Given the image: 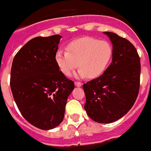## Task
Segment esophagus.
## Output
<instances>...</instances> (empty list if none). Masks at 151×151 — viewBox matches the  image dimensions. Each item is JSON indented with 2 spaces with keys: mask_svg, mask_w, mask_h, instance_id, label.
<instances>
[{
  "mask_svg": "<svg viewBox=\"0 0 151 151\" xmlns=\"http://www.w3.org/2000/svg\"><path fill=\"white\" fill-rule=\"evenodd\" d=\"M82 83L79 82H75V86H77V87H81L82 86Z\"/></svg>",
  "mask_w": 151,
  "mask_h": 151,
  "instance_id": "esophagus-1",
  "label": "esophagus"
}]
</instances>
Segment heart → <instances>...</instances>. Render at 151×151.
Instances as JSON below:
<instances>
[{
	"label": "heart",
	"mask_w": 151,
	"mask_h": 151,
	"mask_svg": "<svg viewBox=\"0 0 151 151\" xmlns=\"http://www.w3.org/2000/svg\"><path fill=\"white\" fill-rule=\"evenodd\" d=\"M113 50L108 41L92 37H82L69 42L66 51L58 50L55 61L62 73L69 76L77 66V78L100 76L109 65Z\"/></svg>",
	"instance_id": "heart-1"
}]
</instances>
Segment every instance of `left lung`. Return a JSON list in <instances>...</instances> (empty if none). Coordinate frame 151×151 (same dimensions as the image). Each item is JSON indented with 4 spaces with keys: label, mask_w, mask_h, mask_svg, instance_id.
I'll use <instances>...</instances> for the list:
<instances>
[{
    "label": "left lung",
    "mask_w": 151,
    "mask_h": 151,
    "mask_svg": "<svg viewBox=\"0 0 151 151\" xmlns=\"http://www.w3.org/2000/svg\"><path fill=\"white\" fill-rule=\"evenodd\" d=\"M112 43V61L101 76L83 85L84 109L91 119L109 124L125 115L134 104L140 87V63L130 41L104 32Z\"/></svg>",
    "instance_id": "1"
}]
</instances>
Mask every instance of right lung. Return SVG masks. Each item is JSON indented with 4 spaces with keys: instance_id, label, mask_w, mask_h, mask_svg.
<instances>
[{
    "instance_id": "obj_1",
    "label": "right lung",
    "mask_w": 151,
    "mask_h": 151,
    "mask_svg": "<svg viewBox=\"0 0 151 151\" xmlns=\"http://www.w3.org/2000/svg\"><path fill=\"white\" fill-rule=\"evenodd\" d=\"M60 35L37 37L14 56L11 88L18 109L32 125L53 129L63 122L73 81L62 73L55 61Z\"/></svg>"
}]
</instances>
